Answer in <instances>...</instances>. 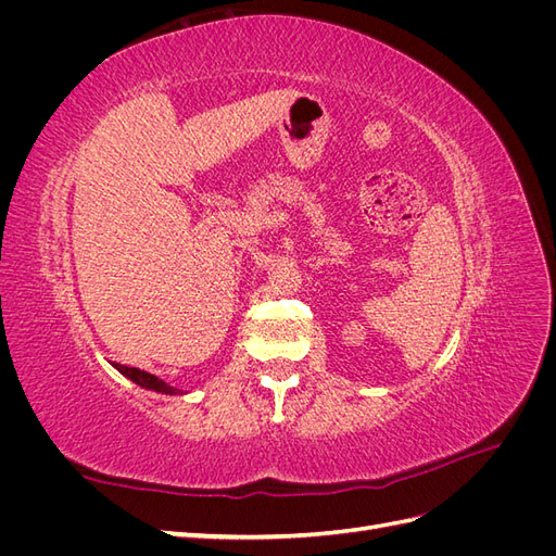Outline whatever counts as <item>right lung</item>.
I'll use <instances>...</instances> for the list:
<instances>
[{
  "mask_svg": "<svg viewBox=\"0 0 556 556\" xmlns=\"http://www.w3.org/2000/svg\"><path fill=\"white\" fill-rule=\"evenodd\" d=\"M115 368L117 371H121L123 376H127V378H131L134 382L137 384H141V387H148V390H155V392H164V394H178L180 390H176V387H172V384H166L164 380H160L157 376H153V374H148V371H141V368H137V366H125V364H115Z\"/></svg>",
  "mask_w": 556,
  "mask_h": 556,
  "instance_id": "right-lung-1",
  "label": "right lung"
}]
</instances>
